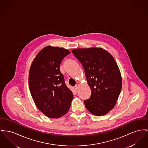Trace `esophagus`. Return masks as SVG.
<instances>
[{"label": "esophagus", "instance_id": "obj_1", "mask_svg": "<svg viewBox=\"0 0 148 148\" xmlns=\"http://www.w3.org/2000/svg\"><path fill=\"white\" fill-rule=\"evenodd\" d=\"M79 88H80V85H79V84H77V85L75 86V89L76 90H78Z\"/></svg>", "mask_w": 148, "mask_h": 148}]
</instances>
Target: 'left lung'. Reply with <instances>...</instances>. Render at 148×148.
<instances>
[{
  "instance_id": "obj_1",
  "label": "left lung",
  "mask_w": 148,
  "mask_h": 148,
  "mask_svg": "<svg viewBox=\"0 0 148 148\" xmlns=\"http://www.w3.org/2000/svg\"><path fill=\"white\" fill-rule=\"evenodd\" d=\"M71 51L84 68L90 97L84 100L89 112L100 116L116 103L122 88L121 75L112 55L102 48L77 49Z\"/></svg>"
}]
</instances>
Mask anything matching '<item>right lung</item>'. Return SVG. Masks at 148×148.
I'll return each mask as SVG.
<instances>
[{
  "instance_id": "add662e5",
  "label": "right lung",
  "mask_w": 148,
  "mask_h": 148,
  "mask_svg": "<svg viewBox=\"0 0 148 148\" xmlns=\"http://www.w3.org/2000/svg\"><path fill=\"white\" fill-rule=\"evenodd\" d=\"M70 53L62 47L47 46L37 53L30 67V93L37 108L50 118L65 114L73 99L60 70L61 61Z\"/></svg>"
}]
</instances>
